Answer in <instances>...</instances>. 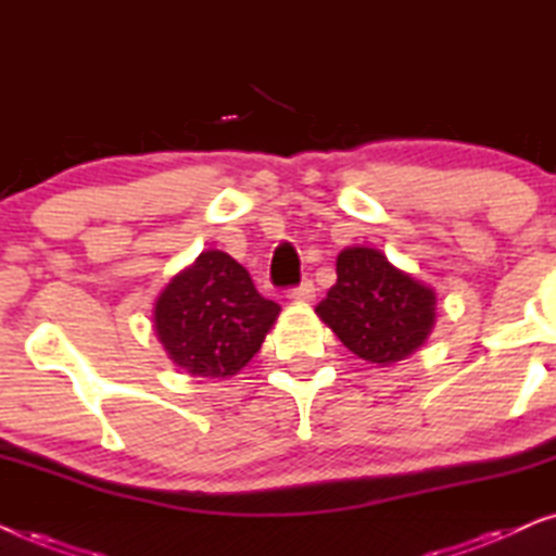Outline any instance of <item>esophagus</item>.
Instances as JSON below:
<instances>
[{
	"label": "esophagus",
	"mask_w": 556,
	"mask_h": 556,
	"mask_svg": "<svg viewBox=\"0 0 556 556\" xmlns=\"http://www.w3.org/2000/svg\"><path fill=\"white\" fill-rule=\"evenodd\" d=\"M291 299L299 301V303H311L316 299V286L311 283V280H303L299 288H293V291H291Z\"/></svg>",
	"instance_id": "1"
}]
</instances>
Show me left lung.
Listing matches in <instances>:
<instances>
[{"label":"left lung","mask_w":556,"mask_h":556,"mask_svg":"<svg viewBox=\"0 0 556 556\" xmlns=\"http://www.w3.org/2000/svg\"><path fill=\"white\" fill-rule=\"evenodd\" d=\"M435 291L394 268L377 248H346L337 283L316 314L359 359L392 367L425 344L435 326Z\"/></svg>","instance_id":"8db88e82"}]
</instances>
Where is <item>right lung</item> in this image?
<instances>
[{"label":"right lung","mask_w":556,"mask_h":556,"mask_svg":"<svg viewBox=\"0 0 556 556\" xmlns=\"http://www.w3.org/2000/svg\"><path fill=\"white\" fill-rule=\"evenodd\" d=\"M280 314L253 278L223 250H204L154 303V331L187 375L227 379L245 367Z\"/></svg>","instance_id":"1"}]
</instances>
